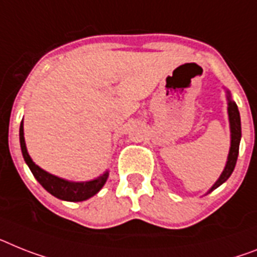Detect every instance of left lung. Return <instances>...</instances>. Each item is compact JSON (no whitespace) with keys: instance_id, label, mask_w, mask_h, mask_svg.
<instances>
[{"instance_id":"left-lung-1","label":"left lung","mask_w":257,"mask_h":257,"mask_svg":"<svg viewBox=\"0 0 257 257\" xmlns=\"http://www.w3.org/2000/svg\"><path fill=\"white\" fill-rule=\"evenodd\" d=\"M227 100H228V120H230V129H231V146H230V153H228L227 157V163H226V167L223 170V172L221 174L219 179L215 182V184L213 185L210 191H214L215 188H218L222 183H225L230 175L232 174L235 169V165H236V159H238L239 154V144H240V137H242V128H240V115H239L238 105L236 103L232 102L231 98H230V94L227 91Z\"/></svg>"}]
</instances>
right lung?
Instances as JSON below:
<instances>
[{"label": "right lung", "mask_w": 257, "mask_h": 257, "mask_svg": "<svg viewBox=\"0 0 257 257\" xmlns=\"http://www.w3.org/2000/svg\"><path fill=\"white\" fill-rule=\"evenodd\" d=\"M19 141H21L23 158H25L26 163L29 165L30 170L34 174L36 180L43 185V188L47 189L51 195L60 198V200H65V201H83V200H87V198L96 195L102 189L105 180L108 178V172H104L102 176L94 179L91 182L74 183L57 178V176L52 175V174H48L47 171L42 170L38 165H35L32 162L31 157L27 153L25 136H23V121L21 122V128H19Z\"/></svg>", "instance_id": "1"}]
</instances>
